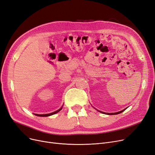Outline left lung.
<instances>
[{
	"instance_id": "1",
	"label": "left lung",
	"mask_w": 155,
	"mask_h": 155,
	"mask_svg": "<svg viewBox=\"0 0 155 155\" xmlns=\"http://www.w3.org/2000/svg\"><path fill=\"white\" fill-rule=\"evenodd\" d=\"M127 108H125V109H124V110H121V111H119V112H115V113H106V112H101V111H100V110H98V111H99L100 112H101V113H103V114H107V115H116V114H120V113H121V112H123V111H124L126 109H127Z\"/></svg>"
}]
</instances>
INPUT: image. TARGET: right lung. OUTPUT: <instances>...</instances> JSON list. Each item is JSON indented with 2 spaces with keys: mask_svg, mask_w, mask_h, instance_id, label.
I'll use <instances>...</instances> for the list:
<instances>
[{
  "mask_svg": "<svg viewBox=\"0 0 155 155\" xmlns=\"http://www.w3.org/2000/svg\"><path fill=\"white\" fill-rule=\"evenodd\" d=\"M62 107L60 108V109L57 110H56V111H55V112H52V113L47 114H34V115H36V116H40V117H47V116H51V115H54V114H55L57 113L58 112H59V111L62 109Z\"/></svg>",
  "mask_w": 155,
  "mask_h": 155,
  "instance_id": "add662e5",
  "label": "right lung"
}]
</instances>
